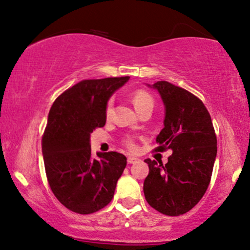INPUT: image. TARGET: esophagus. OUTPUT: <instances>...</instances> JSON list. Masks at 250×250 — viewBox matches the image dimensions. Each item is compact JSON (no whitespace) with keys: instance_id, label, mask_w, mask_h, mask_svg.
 Returning <instances> with one entry per match:
<instances>
[{"instance_id":"obj_1","label":"esophagus","mask_w":250,"mask_h":250,"mask_svg":"<svg viewBox=\"0 0 250 250\" xmlns=\"http://www.w3.org/2000/svg\"><path fill=\"white\" fill-rule=\"evenodd\" d=\"M138 162V158L137 157H134V156H129L128 157V163L129 164H135Z\"/></svg>"}]
</instances>
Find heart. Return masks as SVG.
Returning <instances> with one entry per match:
<instances>
[{
  "label": "heart",
  "mask_w": 250,
  "mask_h": 250,
  "mask_svg": "<svg viewBox=\"0 0 250 250\" xmlns=\"http://www.w3.org/2000/svg\"><path fill=\"white\" fill-rule=\"evenodd\" d=\"M133 104H134L135 109L136 110H140V109H142V108H146V107L152 108L154 107V99H152V96L150 95L148 92L140 89V91L134 93ZM110 113H112V104L109 102V104H107V108H106L107 116H109ZM127 144L130 146V148H134V143L131 142L130 140L127 141Z\"/></svg>",
  "instance_id": "heart-1"
}]
</instances>
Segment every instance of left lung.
I'll return each instance as SVG.
<instances>
[{
  "instance_id": "8db88e82",
  "label": "left lung",
  "mask_w": 250,
  "mask_h": 250,
  "mask_svg": "<svg viewBox=\"0 0 250 250\" xmlns=\"http://www.w3.org/2000/svg\"><path fill=\"white\" fill-rule=\"evenodd\" d=\"M164 104V128L156 137L158 151L170 149L167 163L146 159L149 174L143 192L148 204L165 215L177 216L199 203L211 180L216 136L211 115L201 100L167 81L148 85Z\"/></svg>"
}]
</instances>
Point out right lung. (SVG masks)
Instances as JSON below:
<instances>
[{
	"label": "right lung",
	"mask_w": 250,
	"mask_h": 250,
	"mask_svg": "<svg viewBox=\"0 0 250 250\" xmlns=\"http://www.w3.org/2000/svg\"><path fill=\"white\" fill-rule=\"evenodd\" d=\"M129 77L83 80L57 98L45 128L42 152L53 194L66 208L91 214L113 199L116 183L127 165L119 152H96L91 134L106 125L110 96Z\"/></svg>",
	"instance_id": "add662e5"
}]
</instances>
